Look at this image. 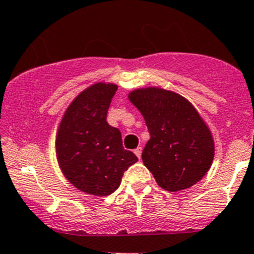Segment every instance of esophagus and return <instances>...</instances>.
Wrapping results in <instances>:
<instances>
[{"mask_svg": "<svg viewBox=\"0 0 254 254\" xmlns=\"http://www.w3.org/2000/svg\"><path fill=\"white\" fill-rule=\"evenodd\" d=\"M141 151H142L141 147H136L135 150H134V153H135V156L138 157L139 159H140V158H141Z\"/></svg>", "mask_w": 254, "mask_h": 254, "instance_id": "1", "label": "esophagus"}]
</instances>
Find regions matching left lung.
Segmentation results:
<instances>
[{
  "instance_id": "left-lung-1",
  "label": "left lung",
  "mask_w": 254,
  "mask_h": 254,
  "mask_svg": "<svg viewBox=\"0 0 254 254\" xmlns=\"http://www.w3.org/2000/svg\"><path fill=\"white\" fill-rule=\"evenodd\" d=\"M128 98L150 132L141 158L158 186L180 191L201 181L210 169L215 147L195 107L180 94L157 86L136 89Z\"/></svg>"
}]
</instances>
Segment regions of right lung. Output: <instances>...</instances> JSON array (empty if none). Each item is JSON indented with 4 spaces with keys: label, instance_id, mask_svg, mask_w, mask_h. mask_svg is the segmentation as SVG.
I'll return each mask as SVG.
<instances>
[{
    "label": "right lung",
    "instance_id": "1",
    "mask_svg": "<svg viewBox=\"0 0 254 254\" xmlns=\"http://www.w3.org/2000/svg\"><path fill=\"white\" fill-rule=\"evenodd\" d=\"M118 90L113 83H95L77 96L63 115L56 136V154L65 178L94 196L114 192L124 172L138 162L125 150L121 133L107 122Z\"/></svg>",
    "mask_w": 254,
    "mask_h": 254
}]
</instances>
